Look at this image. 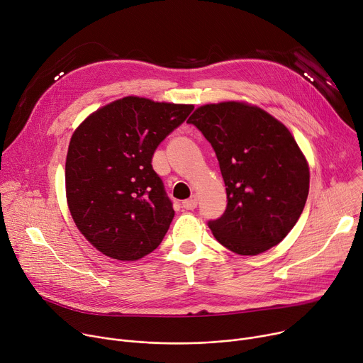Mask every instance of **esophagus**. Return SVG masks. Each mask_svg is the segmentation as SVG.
I'll list each match as a JSON object with an SVG mask.
<instances>
[{
	"label": "esophagus",
	"mask_w": 363,
	"mask_h": 363,
	"mask_svg": "<svg viewBox=\"0 0 363 363\" xmlns=\"http://www.w3.org/2000/svg\"><path fill=\"white\" fill-rule=\"evenodd\" d=\"M196 206H199V199H196V195H192L191 199L182 201V207L186 210H194Z\"/></svg>",
	"instance_id": "obj_1"
}]
</instances>
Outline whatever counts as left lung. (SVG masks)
Here are the masks:
<instances>
[{"label":"left lung","instance_id":"left-lung-1","mask_svg":"<svg viewBox=\"0 0 363 363\" xmlns=\"http://www.w3.org/2000/svg\"><path fill=\"white\" fill-rule=\"evenodd\" d=\"M186 123L211 143L224 179L227 208L208 227L242 256L277 246L298 221L310 188L308 162L284 123L245 101L196 108Z\"/></svg>","mask_w":363,"mask_h":363}]
</instances>
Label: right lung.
I'll use <instances>...</instances> for the list:
<instances>
[{
	"instance_id": "right-lung-1",
	"label": "right lung",
	"mask_w": 363,
	"mask_h": 363,
	"mask_svg": "<svg viewBox=\"0 0 363 363\" xmlns=\"http://www.w3.org/2000/svg\"><path fill=\"white\" fill-rule=\"evenodd\" d=\"M192 108L128 95L75 128L65 163L67 203L82 236L103 255L139 260L167 235L175 211L152 156Z\"/></svg>"
}]
</instances>
